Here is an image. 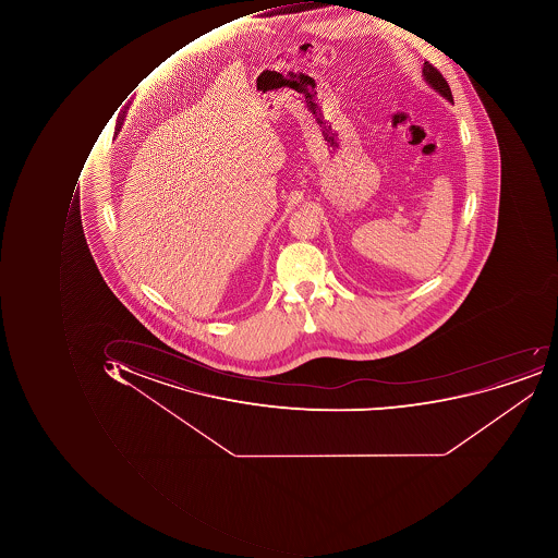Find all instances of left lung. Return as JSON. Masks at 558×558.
I'll return each mask as SVG.
<instances>
[{"instance_id":"left-lung-1","label":"left lung","mask_w":558,"mask_h":558,"mask_svg":"<svg viewBox=\"0 0 558 558\" xmlns=\"http://www.w3.org/2000/svg\"><path fill=\"white\" fill-rule=\"evenodd\" d=\"M423 75L424 81H426L427 84L437 92V94H441L446 100L454 104V100H452L451 88H449L448 82H446V78L442 77L441 72H439L436 66L430 65L429 62H424Z\"/></svg>"}]
</instances>
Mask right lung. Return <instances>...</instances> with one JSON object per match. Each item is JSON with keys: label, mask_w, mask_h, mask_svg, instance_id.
<instances>
[{"label": "right lung", "mask_w": 558, "mask_h": 558, "mask_svg": "<svg viewBox=\"0 0 558 558\" xmlns=\"http://www.w3.org/2000/svg\"><path fill=\"white\" fill-rule=\"evenodd\" d=\"M121 122H117V125H116V131L119 132L121 131Z\"/></svg>", "instance_id": "obj_1"}]
</instances>
